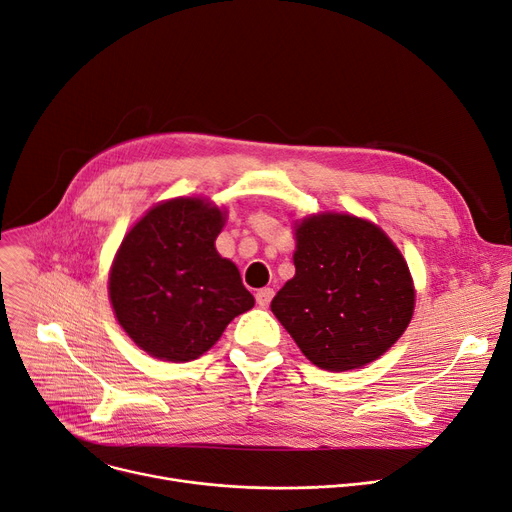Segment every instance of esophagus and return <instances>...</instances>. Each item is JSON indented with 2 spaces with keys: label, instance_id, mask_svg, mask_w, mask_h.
<instances>
[{
  "label": "esophagus",
  "instance_id": "esophagus-1",
  "mask_svg": "<svg viewBox=\"0 0 512 512\" xmlns=\"http://www.w3.org/2000/svg\"><path fill=\"white\" fill-rule=\"evenodd\" d=\"M255 299H257L259 307H267V305L272 303V299H274V288H270V286L259 288L257 294H255Z\"/></svg>",
  "mask_w": 512,
  "mask_h": 512
}]
</instances>
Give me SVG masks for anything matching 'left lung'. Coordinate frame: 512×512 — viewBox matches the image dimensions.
<instances>
[{
  "mask_svg": "<svg viewBox=\"0 0 512 512\" xmlns=\"http://www.w3.org/2000/svg\"><path fill=\"white\" fill-rule=\"evenodd\" d=\"M294 267L272 311L313 365L363 367L407 330L413 280L407 261L375 224L344 213L305 218Z\"/></svg>",
  "mask_w": 512,
  "mask_h": 512,
  "instance_id": "obj_1",
  "label": "left lung"
}]
</instances>
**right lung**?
<instances>
[{"instance_id": "add662e5", "label": "right lung", "mask_w": 512, "mask_h": 512, "mask_svg": "<svg viewBox=\"0 0 512 512\" xmlns=\"http://www.w3.org/2000/svg\"><path fill=\"white\" fill-rule=\"evenodd\" d=\"M224 211L172 199L147 211L122 240L110 299L126 334L151 357L191 361L255 305L236 265L215 251Z\"/></svg>"}]
</instances>
